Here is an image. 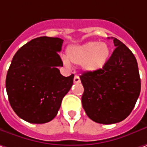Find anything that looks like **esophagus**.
I'll list each match as a JSON object with an SVG mask.
<instances>
[{
    "instance_id": "obj_1",
    "label": "esophagus",
    "mask_w": 147,
    "mask_h": 147,
    "mask_svg": "<svg viewBox=\"0 0 147 147\" xmlns=\"http://www.w3.org/2000/svg\"><path fill=\"white\" fill-rule=\"evenodd\" d=\"M80 77H79V76L76 75V76H74V83H80Z\"/></svg>"
}]
</instances>
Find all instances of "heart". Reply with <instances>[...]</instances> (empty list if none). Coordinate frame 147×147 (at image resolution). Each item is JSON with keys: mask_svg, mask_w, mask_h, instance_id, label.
<instances>
[{"mask_svg": "<svg viewBox=\"0 0 147 147\" xmlns=\"http://www.w3.org/2000/svg\"><path fill=\"white\" fill-rule=\"evenodd\" d=\"M67 58L63 57L65 66L70 67V62L82 65L86 71L94 72L103 69L110 57V48L105 42H88L82 45L72 46L67 49Z\"/></svg>", "mask_w": 147, "mask_h": 147, "instance_id": "b5f03b06", "label": "heart"}]
</instances>
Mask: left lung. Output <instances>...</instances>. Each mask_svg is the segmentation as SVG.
Masks as SVG:
<instances>
[{"label": "left lung", "mask_w": 147, "mask_h": 147, "mask_svg": "<svg viewBox=\"0 0 147 147\" xmlns=\"http://www.w3.org/2000/svg\"><path fill=\"white\" fill-rule=\"evenodd\" d=\"M112 38L116 48L105 67L80 76L84 86L83 109L91 120L102 124L124 120L132 111L141 92L136 57L120 40Z\"/></svg>", "instance_id": "left-lung-1"}]
</instances>
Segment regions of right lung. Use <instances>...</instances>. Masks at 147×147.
I'll return each instance as SVG.
<instances>
[{
    "instance_id": "add662e5",
    "label": "right lung",
    "mask_w": 147,
    "mask_h": 147,
    "mask_svg": "<svg viewBox=\"0 0 147 147\" xmlns=\"http://www.w3.org/2000/svg\"><path fill=\"white\" fill-rule=\"evenodd\" d=\"M63 40L39 37L20 48L7 71L5 87L10 106L30 123H46L56 117L63 97L73 84L74 75L65 77L58 67Z\"/></svg>"
}]
</instances>
